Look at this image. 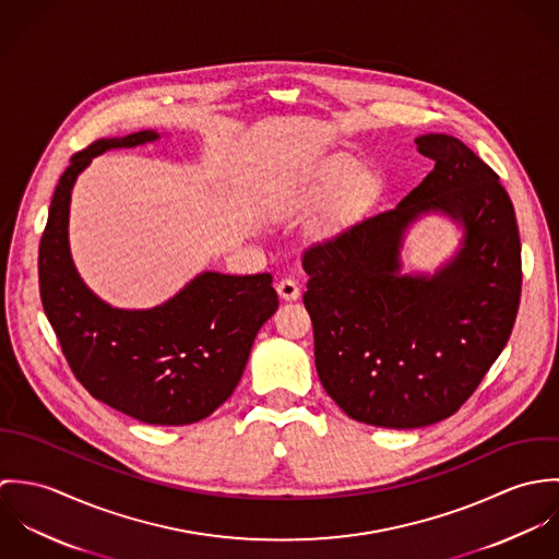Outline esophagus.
<instances>
[{
    "label": "esophagus",
    "instance_id": "obj_1",
    "mask_svg": "<svg viewBox=\"0 0 559 559\" xmlns=\"http://www.w3.org/2000/svg\"><path fill=\"white\" fill-rule=\"evenodd\" d=\"M277 295L284 299V301H297L301 297V290H299V284L290 277H284L277 282Z\"/></svg>",
    "mask_w": 559,
    "mask_h": 559
}]
</instances>
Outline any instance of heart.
Here are the masks:
<instances>
[{
    "label": "heart",
    "mask_w": 559,
    "mask_h": 559,
    "mask_svg": "<svg viewBox=\"0 0 559 559\" xmlns=\"http://www.w3.org/2000/svg\"><path fill=\"white\" fill-rule=\"evenodd\" d=\"M350 167H353V163H340L337 167H331V169H326V171H322L319 176V193H326V191H331L348 171H350ZM372 187H374V180H372V176H368V174H359L355 180H353V185H350V189H348V198L353 200V202H359V200H364V198H368L370 193H372Z\"/></svg>",
    "instance_id": "1"
}]
</instances>
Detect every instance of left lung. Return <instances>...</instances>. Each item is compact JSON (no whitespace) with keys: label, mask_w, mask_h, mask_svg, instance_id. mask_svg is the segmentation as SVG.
I'll return each instance as SVG.
<instances>
[{"label":"left lung","mask_w":559,"mask_h":559,"mask_svg":"<svg viewBox=\"0 0 559 559\" xmlns=\"http://www.w3.org/2000/svg\"><path fill=\"white\" fill-rule=\"evenodd\" d=\"M435 169L396 209L304 251V304L320 383L353 419L421 428L461 408L503 350L521 299V240L499 176L445 133L415 138ZM428 214L462 230L432 274L404 272L409 228Z\"/></svg>","instance_id":"left-lung-1"}]
</instances>
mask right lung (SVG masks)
Wrapping results in <instances>:
<instances>
[{
	"label": "right lung",
	"instance_id": "right-lung-1",
	"mask_svg": "<svg viewBox=\"0 0 559 559\" xmlns=\"http://www.w3.org/2000/svg\"><path fill=\"white\" fill-rule=\"evenodd\" d=\"M157 140V131H138L73 155L49 206L38 280L45 314L81 385L144 424L185 426L233 396L255 333L280 301L271 273L202 271L148 310L114 308L87 288L69 242L73 187L94 157Z\"/></svg>",
	"mask_w": 559,
	"mask_h": 559
}]
</instances>
